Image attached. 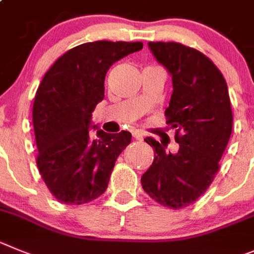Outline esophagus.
Masks as SVG:
<instances>
[{"instance_id":"1","label":"esophagus","mask_w":254,"mask_h":254,"mask_svg":"<svg viewBox=\"0 0 254 254\" xmlns=\"http://www.w3.org/2000/svg\"><path fill=\"white\" fill-rule=\"evenodd\" d=\"M132 138L135 139V140L141 141V140H143V139H144L143 132L139 131V130H134V131H132Z\"/></svg>"}]
</instances>
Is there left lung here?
I'll list each match as a JSON object with an SVG mask.
<instances>
[{
	"mask_svg": "<svg viewBox=\"0 0 254 254\" xmlns=\"http://www.w3.org/2000/svg\"><path fill=\"white\" fill-rule=\"evenodd\" d=\"M148 47L172 76L164 115L180 148L166 153L159 141L144 139L154 148V159L141 176V186L158 204L181 209L197 200L218 173L232 135L229 92L218 67L198 50L180 43L149 42Z\"/></svg>",
	"mask_w": 254,
	"mask_h": 254,
	"instance_id": "8db88e82",
	"label": "left lung"
}]
</instances>
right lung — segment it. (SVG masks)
<instances>
[{
    "instance_id": "right-lung-1",
    "label": "right lung",
    "mask_w": 254,
    "mask_h": 254,
    "mask_svg": "<svg viewBox=\"0 0 254 254\" xmlns=\"http://www.w3.org/2000/svg\"><path fill=\"white\" fill-rule=\"evenodd\" d=\"M143 43H84L59 57L43 77L33 106L36 164L58 201L82 205L106 191L120 153L131 141L129 131L107 134L91 116L105 97L109 68L139 52Z\"/></svg>"
}]
</instances>
